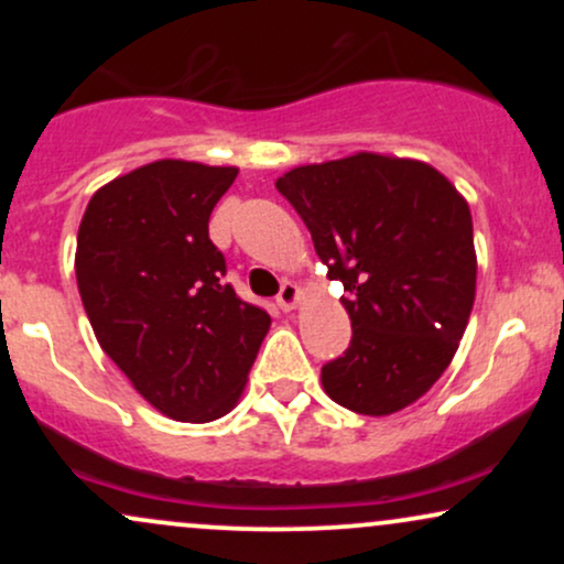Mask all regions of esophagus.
I'll list each match as a JSON object with an SVG mask.
<instances>
[{
    "instance_id": "esophagus-1",
    "label": "esophagus",
    "mask_w": 564,
    "mask_h": 564,
    "mask_svg": "<svg viewBox=\"0 0 564 564\" xmlns=\"http://www.w3.org/2000/svg\"><path fill=\"white\" fill-rule=\"evenodd\" d=\"M300 300H302V291H300V286H296V283H291V281L283 283L281 291H278V296H275L278 307H281L283 313L294 310L296 304H300Z\"/></svg>"
}]
</instances>
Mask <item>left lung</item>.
Wrapping results in <instances>:
<instances>
[{"label": "left lung", "mask_w": 564, "mask_h": 564, "mask_svg": "<svg viewBox=\"0 0 564 564\" xmlns=\"http://www.w3.org/2000/svg\"><path fill=\"white\" fill-rule=\"evenodd\" d=\"M275 187L347 291L352 339L321 368L323 390L364 416L411 405L443 377L475 304L469 204L435 166L379 153L296 166Z\"/></svg>", "instance_id": "8db88e82"}]
</instances>
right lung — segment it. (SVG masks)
Returning <instances> with one entry per match:
<instances>
[{"mask_svg":"<svg viewBox=\"0 0 564 564\" xmlns=\"http://www.w3.org/2000/svg\"><path fill=\"white\" fill-rule=\"evenodd\" d=\"M236 166L161 159L89 198L76 283L102 352L164 416L215 422L241 398L270 315L225 283L209 217Z\"/></svg>","mask_w":564,"mask_h":564,"instance_id":"1","label":"right lung"}]
</instances>
